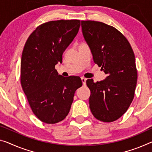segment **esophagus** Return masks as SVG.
<instances>
[{
  "mask_svg": "<svg viewBox=\"0 0 152 152\" xmlns=\"http://www.w3.org/2000/svg\"><path fill=\"white\" fill-rule=\"evenodd\" d=\"M81 81H82V83H83V85H86V78H84V77H81Z\"/></svg>",
  "mask_w": 152,
  "mask_h": 152,
  "instance_id": "34e87169",
  "label": "esophagus"
}]
</instances>
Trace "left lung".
I'll return each mask as SVG.
<instances>
[{
  "label": "left lung",
  "mask_w": 152,
  "mask_h": 152,
  "mask_svg": "<svg viewBox=\"0 0 152 152\" xmlns=\"http://www.w3.org/2000/svg\"><path fill=\"white\" fill-rule=\"evenodd\" d=\"M81 23L94 63L107 75L96 83L92 79L86 81L91 92L90 109L97 120L113 122L125 113L134 99L137 81L134 52L114 27L95 21Z\"/></svg>",
  "instance_id": "8db88e82"
}]
</instances>
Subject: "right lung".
<instances>
[{
	"instance_id": "right-lung-1",
	"label": "right lung",
	"mask_w": 152,
	"mask_h": 152,
	"mask_svg": "<svg viewBox=\"0 0 152 152\" xmlns=\"http://www.w3.org/2000/svg\"><path fill=\"white\" fill-rule=\"evenodd\" d=\"M80 20L51 21L39 26L26 42L21 60V85L32 112L41 122L56 124L69 113L75 92L82 86L77 76L58 75L55 65L73 41Z\"/></svg>"
}]
</instances>
